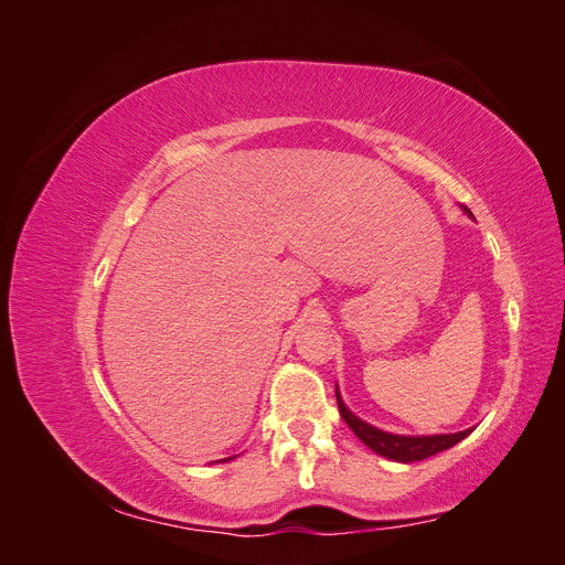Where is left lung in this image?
I'll return each mask as SVG.
<instances>
[{"label": "left lung", "mask_w": 565, "mask_h": 565, "mask_svg": "<svg viewBox=\"0 0 565 565\" xmlns=\"http://www.w3.org/2000/svg\"><path fill=\"white\" fill-rule=\"evenodd\" d=\"M465 212L469 216H473L467 207H465ZM337 403H339L341 417H344V422L349 424V429L358 438H361L370 450H374L386 459H393V461H405V465H407V461H419V459H426V457L448 450V448L457 446L461 438H467L473 431V429H467V431L438 434V436H398V434L382 431V429H377V426H372V424L363 422L361 417H355L351 409L344 405V401H341L339 391H337Z\"/></svg>", "instance_id": "1"}]
</instances>
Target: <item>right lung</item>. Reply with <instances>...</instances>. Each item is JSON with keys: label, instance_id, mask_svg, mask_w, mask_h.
<instances>
[{"label": "right lung", "instance_id": "add662e5", "mask_svg": "<svg viewBox=\"0 0 565 565\" xmlns=\"http://www.w3.org/2000/svg\"><path fill=\"white\" fill-rule=\"evenodd\" d=\"M228 459H233V457H226V459H221V461H228Z\"/></svg>", "mask_w": 565, "mask_h": 565}]
</instances>
